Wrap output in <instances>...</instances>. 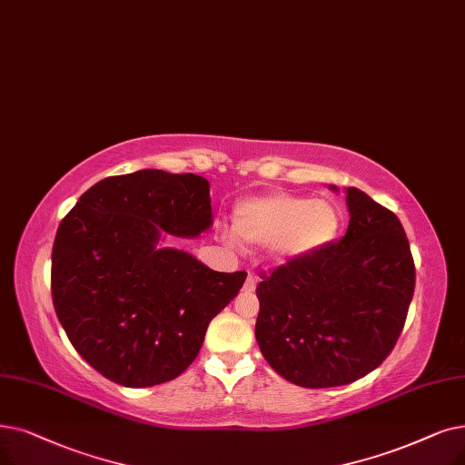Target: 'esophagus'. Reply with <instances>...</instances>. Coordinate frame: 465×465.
I'll return each mask as SVG.
<instances>
[{"label":"esophagus","instance_id":"1","mask_svg":"<svg viewBox=\"0 0 465 465\" xmlns=\"http://www.w3.org/2000/svg\"><path fill=\"white\" fill-rule=\"evenodd\" d=\"M256 289V277L252 273H249L247 281H245V291H254Z\"/></svg>","mask_w":465,"mask_h":465}]
</instances>
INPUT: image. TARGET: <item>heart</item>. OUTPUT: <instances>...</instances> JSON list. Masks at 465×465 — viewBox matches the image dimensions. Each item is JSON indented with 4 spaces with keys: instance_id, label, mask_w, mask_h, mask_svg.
I'll use <instances>...</instances> for the list:
<instances>
[{
    "instance_id": "b5f03b06",
    "label": "heart",
    "mask_w": 465,
    "mask_h": 465,
    "mask_svg": "<svg viewBox=\"0 0 465 465\" xmlns=\"http://www.w3.org/2000/svg\"><path fill=\"white\" fill-rule=\"evenodd\" d=\"M331 199L273 192L243 199L233 209V233L247 245H269L277 264H294L325 251L340 232Z\"/></svg>"
}]
</instances>
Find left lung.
Segmentation results:
<instances>
[{
	"label": "left lung",
	"instance_id": "obj_1",
	"mask_svg": "<svg viewBox=\"0 0 465 465\" xmlns=\"http://www.w3.org/2000/svg\"><path fill=\"white\" fill-rule=\"evenodd\" d=\"M346 203L350 224L338 243L277 268L256 287L260 351L302 388L346 386L380 367L414 294V260L399 218L357 188L346 190Z\"/></svg>",
	"mask_w": 465,
	"mask_h": 465
}]
</instances>
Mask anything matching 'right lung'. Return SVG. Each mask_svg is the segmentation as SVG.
I'll return each instance as SVG.
<instances>
[{"label":"right lung","instance_id":"obj_1","mask_svg":"<svg viewBox=\"0 0 465 465\" xmlns=\"http://www.w3.org/2000/svg\"><path fill=\"white\" fill-rule=\"evenodd\" d=\"M209 180L143 169L89 188L56 230L51 294L60 325L89 365L125 388L183 374L245 272H214L165 247L213 226Z\"/></svg>","mask_w":465,"mask_h":465}]
</instances>
